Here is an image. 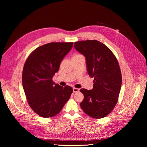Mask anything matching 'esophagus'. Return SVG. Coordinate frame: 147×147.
<instances>
[{
    "label": "esophagus",
    "instance_id": "34e87169",
    "mask_svg": "<svg viewBox=\"0 0 147 147\" xmlns=\"http://www.w3.org/2000/svg\"><path fill=\"white\" fill-rule=\"evenodd\" d=\"M73 92H78V91H79V89H78V88H77L74 87V88H73Z\"/></svg>",
    "mask_w": 147,
    "mask_h": 147
}]
</instances>
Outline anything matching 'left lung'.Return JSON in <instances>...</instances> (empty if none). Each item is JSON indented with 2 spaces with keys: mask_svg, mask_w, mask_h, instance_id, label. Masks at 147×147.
I'll return each instance as SVG.
<instances>
[{
  "mask_svg": "<svg viewBox=\"0 0 147 147\" xmlns=\"http://www.w3.org/2000/svg\"><path fill=\"white\" fill-rule=\"evenodd\" d=\"M74 48L85 56L87 72L94 78L92 90H80L84 96L80 107L90 117L103 118L112 111L118 100L122 80L117 60L96 40L76 42Z\"/></svg>",
  "mask_w": 147,
  "mask_h": 147,
  "instance_id": "left-lung-1",
  "label": "left lung"
}]
</instances>
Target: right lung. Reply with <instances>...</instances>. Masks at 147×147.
<instances>
[{
    "label": "right lung",
    "mask_w": 147,
    "mask_h": 147,
    "mask_svg": "<svg viewBox=\"0 0 147 147\" xmlns=\"http://www.w3.org/2000/svg\"><path fill=\"white\" fill-rule=\"evenodd\" d=\"M73 42H51L35 49L24 66L23 89L31 109L42 117H51L60 112L73 92L53 81L60 63L70 52Z\"/></svg>",
    "instance_id": "right-lung-1"
}]
</instances>
